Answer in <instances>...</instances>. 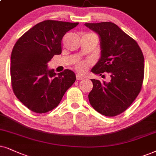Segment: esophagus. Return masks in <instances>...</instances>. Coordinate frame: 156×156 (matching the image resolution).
<instances>
[{
    "label": "esophagus",
    "instance_id": "1",
    "mask_svg": "<svg viewBox=\"0 0 156 156\" xmlns=\"http://www.w3.org/2000/svg\"><path fill=\"white\" fill-rule=\"evenodd\" d=\"M84 78L83 76H82L80 74H76V79L80 80H83Z\"/></svg>",
    "mask_w": 156,
    "mask_h": 156
}]
</instances>
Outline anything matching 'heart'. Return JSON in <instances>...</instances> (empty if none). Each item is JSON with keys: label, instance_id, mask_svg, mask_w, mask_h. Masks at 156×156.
<instances>
[{"label": "heart", "instance_id": "b5f03b06", "mask_svg": "<svg viewBox=\"0 0 156 156\" xmlns=\"http://www.w3.org/2000/svg\"><path fill=\"white\" fill-rule=\"evenodd\" d=\"M92 62L90 60H78L75 62L74 68L78 72L83 73L91 66Z\"/></svg>", "mask_w": 156, "mask_h": 156}]
</instances>
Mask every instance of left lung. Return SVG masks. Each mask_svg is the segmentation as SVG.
Returning a JSON list of instances; mask_svg holds the SVG:
<instances>
[{"instance_id":"8db88e82","label":"left lung","mask_w":156,"mask_h":156,"mask_svg":"<svg viewBox=\"0 0 156 156\" xmlns=\"http://www.w3.org/2000/svg\"><path fill=\"white\" fill-rule=\"evenodd\" d=\"M101 40V56L91 71L109 73L111 81L91 79L90 105L100 114L114 117L124 112L140 92L144 78V56L135 39L112 22L85 23Z\"/></svg>"}]
</instances>
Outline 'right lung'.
<instances>
[{
    "instance_id": "add662e5",
    "label": "right lung",
    "mask_w": 156,
    "mask_h": 156,
    "mask_svg": "<svg viewBox=\"0 0 156 156\" xmlns=\"http://www.w3.org/2000/svg\"><path fill=\"white\" fill-rule=\"evenodd\" d=\"M78 23L45 20L18 39L11 57V79L18 99L35 113H46L60 104L76 80L72 70L56 76L47 62L62 52V39Z\"/></svg>"
}]
</instances>
